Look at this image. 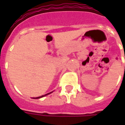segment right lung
Returning <instances> with one entry per match:
<instances>
[{
	"instance_id": "add662e5",
	"label": "right lung",
	"mask_w": 125,
	"mask_h": 125,
	"mask_svg": "<svg viewBox=\"0 0 125 125\" xmlns=\"http://www.w3.org/2000/svg\"><path fill=\"white\" fill-rule=\"evenodd\" d=\"M52 92H53V91H52V92H51V93H47V94H45V95H42V96H40V97H33V99H40V98H42V97H45V96H46V95H49V94H50V93H52Z\"/></svg>"
}]
</instances>
